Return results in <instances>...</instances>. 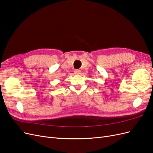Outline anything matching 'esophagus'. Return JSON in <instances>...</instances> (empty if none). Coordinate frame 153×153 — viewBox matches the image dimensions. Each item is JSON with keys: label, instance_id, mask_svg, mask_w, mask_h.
<instances>
[{"label": "esophagus", "instance_id": "obj_1", "mask_svg": "<svg viewBox=\"0 0 153 153\" xmlns=\"http://www.w3.org/2000/svg\"><path fill=\"white\" fill-rule=\"evenodd\" d=\"M81 71H79V70H76L75 71H74V73H75V74H77V75H79L80 74H81Z\"/></svg>", "mask_w": 153, "mask_h": 153}]
</instances>
